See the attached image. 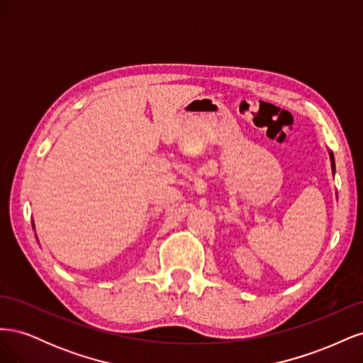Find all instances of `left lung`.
<instances>
[{
  "instance_id": "8db88e82",
  "label": "left lung",
  "mask_w": 363,
  "mask_h": 363,
  "mask_svg": "<svg viewBox=\"0 0 363 363\" xmlns=\"http://www.w3.org/2000/svg\"><path fill=\"white\" fill-rule=\"evenodd\" d=\"M330 162H332V171L335 172V157H333V152L330 151Z\"/></svg>"
}]
</instances>
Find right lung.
I'll return each instance as SVG.
<instances>
[{"instance_id":"1","label":"right lung","mask_w":363,"mask_h":363,"mask_svg":"<svg viewBox=\"0 0 363 363\" xmlns=\"http://www.w3.org/2000/svg\"><path fill=\"white\" fill-rule=\"evenodd\" d=\"M33 228H35V224H33Z\"/></svg>"}]
</instances>
